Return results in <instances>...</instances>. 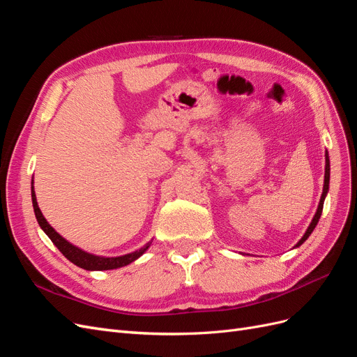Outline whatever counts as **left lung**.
Wrapping results in <instances>:
<instances>
[{"mask_svg": "<svg viewBox=\"0 0 357 357\" xmlns=\"http://www.w3.org/2000/svg\"><path fill=\"white\" fill-rule=\"evenodd\" d=\"M329 178H331V162H329V155H328V152H326V153H325V181H323V192H321V197H320V202H319L317 211H316V214H314V218H312L310 226L307 228L305 234L302 235V238L296 243V245H295L294 248L299 247L301 244H304V243L307 241L308 236L311 235V232L314 231V228L317 226L319 219H320V215H321V210H323V202H325V198H326L328 192H329Z\"/></svg>", "mask_w": 357, "mask_h": 357, "instance_id": "8db88e82", "label": "left lung"}]
</instances>
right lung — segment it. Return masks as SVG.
I'll use <instances>...</instances> for the list:
<instances>
[{"label":"right lung","mask_w":357,"mask_h":357,"mask_svg":"<svg viewBox=\"0 0 357 357\" xmlns=\"http://www.w3.org/2000/svg\"><path fill=\"white\" fill-rule=\"evenodd\" d=\"M31 198H32V207H34V213H36V218H37L40 228L45 231V234L52 240V243L58 247V250L63 256H66L70 262L86 269V271H107V269H117V268L126 266L131 262L137 261L139 256H143L147 248L152 245L153 240L146 243L142 248H138V250H135V252H131V253L123 255V256H112V257L98 256V255H93L89 252H84L80 247L74 245L68 240L63 238L61 234H58L49 225V222L46 220L45 215H43L38 204H37V197H36V190H34V180L31 181Z\"/></svg>","instance_id":"add662e5"}]
</instances>
